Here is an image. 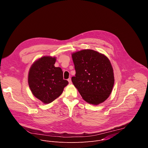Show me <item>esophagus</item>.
<instances>
[{
  "mask_svg": "<svg viewBox=\"0 0 148 148\" xmlns=\"http://www.w3.org/2000/svg\"><path fill=\"white\" fill-rule=\"evenodd\" d=\"M68 81H69V83H71V78H69L68 79Z\"/></svg>",
  "mask_w": 148,
  "mask_h": 148,
  "instance_id": "esophagus-1",
  "label": "esophagus"
}]
</instances>
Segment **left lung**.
<instances>
[{
    "mask_svg": "<svg viewBox=\"0 0 148 148\" xmlns=\"http://www.w3.org/2000/svg\"><path fill=\"white\" fill-rule=\"evenodd\" d=\"M75 75L74 86L84 101L98 105L111 94L114 84V72L107 56L90 49L72 54Z\"/></svg>",
    "mask_w": 148,
    "mask_h": 148,
    "instance_id": "8db88e82",
    "label": "left lung"
}]
</instances>
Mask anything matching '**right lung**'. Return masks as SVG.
<instances>
[{
    "label": "right lung",
    "instance_id": "obj_1",
    "mask_svg": "<svg viewBox=\"0 0 148 148\" xmlns=\"http://www.w3.org/2000/svg\"><path fill=\"white\" fill-rule=\"evenodd\" d=\"M56 57L44 56L31 66L28 83L34 97L45 103H49L62 94L69 82L63 79L60 67H56Z\"/></svg>",
    "mask_w": 148,
    "mask_h": 148
}]
</instances>
